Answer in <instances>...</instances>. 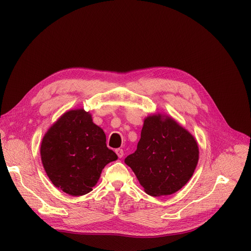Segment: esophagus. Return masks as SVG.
I'll list each match as a JSON object with an SVG mask.
<instances>
[{
  "instance_id": "34e87169",
  "label": "esophagus",
  "mask_w": 251,
  "mask_h": 251,
  "mask_svg": "<svg viewBox=\"0 0 251 251\" xmlns=\"http://www.w3.org/2000/svg\"><path fill=\"white\" fill-rule=\"evenodd\" d=\"M115 151H116L117 155H118L119 157H120V159H121V157L124 155V151H123V150H122V149H117Z\"/></svg>"
}]
</instances>
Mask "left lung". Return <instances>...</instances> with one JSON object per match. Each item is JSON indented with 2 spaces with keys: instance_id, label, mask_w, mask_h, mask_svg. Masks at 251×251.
I'll return each mask as SVG.
<instances>
[{
  "instance_id": "1",
  "label": "left lung",
  "mask_w": 251,
  "mask_h": 251,
  "mask_svg": "<svg viewBox=\"0 0 251 251\" xmlns=\"http://www.w3.org/2000/svg\"><path fill=\"white\" fill-rule=\"evenodd\" d=\"M199 144L172 117L152 114L144 119L137 150L125 159L140 185L151 196L170 195L192 177Z\"/></svg>"
}]
</instances>
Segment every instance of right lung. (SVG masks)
<instances>
[{
    "label": "right lung",
    "mask_w": 251,
    "mask_h": 251,
    "mask_svg": "<svg viewBox=\"0 0 251 251\" xmlns=\"http://www.w3.org/2000/svg\"><path fill=\"white\" fill-rule=\"evenodd\" d=\"M41 159L54 185L72 196L92 190L105 165L117 154L107 148L103 130L83 109L64 113L43 137Z\"/></svg>",
    "instance_id": "1"
}]
</instances>
